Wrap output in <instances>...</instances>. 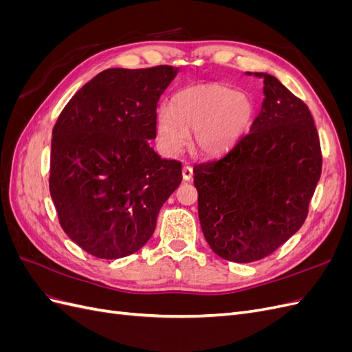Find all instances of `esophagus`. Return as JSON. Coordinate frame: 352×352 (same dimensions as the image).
<instances>
[{
	"mask_svg": "<svg viewBox=\"0 0 352 352\" xmlns=\"http://www.w3.org/2000/svg\"><path fill=\"white\" fill-rule=\"evenodd\" d=\"M182 176H184V179L185 180H190L194 177V170H192V167L190 166H184V168H182Z\"/></svg>",
	"mask_w": 352,
	"mask_h": 352,
	"instance_id": "1",
	"label": "esophagus"
}]
</instances>
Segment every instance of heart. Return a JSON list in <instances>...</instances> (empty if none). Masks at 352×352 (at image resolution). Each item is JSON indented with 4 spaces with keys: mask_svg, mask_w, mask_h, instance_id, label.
Wrapping results in <instances>:
<instances>
[{
    "mask_svg": "<svg viewBox=\"0 0 352 352\" xmlns=\"http://www.w3.org/2000/svg\"><path fill=\"white\" fill-rule=\"evenodd\" d=\"M254 104L245 92L225 85H201L177 92L170 111L155 117L157 140L167 154L179 153L194 133V148L206 155H219L250 129Z\"/></svg>",
    "mask_w": 352,
    "mask_h": 352,
    "instance_id": "heart-1",
    "label": "heart"
}]
</instances>
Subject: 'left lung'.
<instances>
[{"label": "left lung", "mask_w": 352, "mask_h": 352, "mask_svg": "<svg viewBox=\"0 0 352 352\" xmlns=\"http://www.w3.org/2000/svg\"><path fill=\"white\" fill-rule=\"evenodd\" d=\"M254 74L263 79L264 101L250 133L223 157L194 167L202 233L233 263L267 257L300 230L322 175L307 104L272 74Z\"/></svg>", "instance_id": "8db88e82"}]
</instances>
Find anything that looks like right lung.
I'll return each mask as SVG.
<instances>
[{"instance_id": "add662e5", "label": "right lung", "mask_w": 352, "mask_h": 352, "mask_svg": "<svg viewBox=\"0 0 352 352\" xmlns=\"http://www.w3.org/2000/svg\"><path fill=\"white\" fill-rule=\"evenodd\" d=\"M177 67L107 69L73 95L52 127L50 194L61 229L97 258L141 250L182 163L150 146L157 102Z\"/></svg>"}]
</instances>
